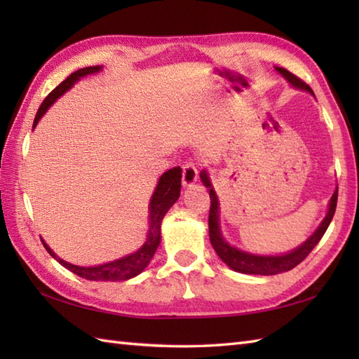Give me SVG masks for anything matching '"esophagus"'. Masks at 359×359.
I'll return each mask as SVG.
<instances>
[{
    "instance_id": "esophagus-1",
    "label": "esophagus",
    "mask_w": 359,
    "mask_h": 359,
    "mask_svg": "<svg viewBox=\"0 0 359 359\" xmlns=\"http://www.w3.org/2000/svg\"><path fill=\"white\" fill-rule=\"evenodd\" d=\"M197 179H199V174H197V168L194 163L187 162L182 166V184H184V187H191L196 184Z\"/></svg>"
}]
</instances>
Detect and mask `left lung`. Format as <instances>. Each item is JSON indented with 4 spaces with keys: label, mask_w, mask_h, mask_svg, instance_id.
Segmentation results:
<instances>
[{
    "label": "left lung",
    "mask_w": 359,
    "mask_h": 359,
    "mask_svg": "<svg viewBox=\"0 0 359 359\" xmlns=\"http://www.w3.org/2000/svg\"><path fill=\"white\" fill-rule=\"evenodd\" d=\"M276 71L282 75V77H285V80L290 83V85L313 94V90H311V88L307 85V83L302 81L301 79H297L294 74L288 72L287 69H284V67H276ZM201 179L203 182V185L210 188L211 207H210V216H208V226H210L211 245L216 250L217 256L222 259V261L230 266L231 270L239 271V273L271 276V274H279V273L294 269V266L299 265L304 259L310 255V251L318 245V242L321 241L324 233L327 231V228H329L332 222V219L334 216V210H337L338 189L332 196L330 203H329V211H327V216L324 217L321 225L318 226V230L311 234L301 247H297L296 250L290 251V253L280 255V256L251 255V253H245V251L242 250H238L236 247H231L230 243L222 238V233H220V226H219V201H217L216 191L212 189L207 171L201 172Z\"/></svg>",
    "instance_id": "left-lung-1"
}]
</instances>
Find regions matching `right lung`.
Listing matches in <instances>:
<instances>
[{
    "mask_svg": "<svg viewBox=\"0 0 359 359\" xmlns=\"http://www.w3.org/2000/svg\"><path fill=\"white\" fill-rule=\"evenodd\" d=\"M102 71V66H89V67H83V69H79L72 72L69 77H67L65 81L60 83V85L52 90V93L44 98V102L41 103L40 109H38L35 120H34V128L36 126L38 121L44 116L46 111H48L52 103L57 100L58 97H62L66 90H69L75 81H79L81 77H86L89 74H94ZM180 188H182V168L175 166L168 170L162 177L158 179V184L156 187V191L151 197L149 202V231L147 236V242L143 243L142 248H139L135 253L128 255L125 257H120L117 261H112L103 265H97V266H79V265H72L69 262L60 259L53 251L46 245V242L43 241L44 248L49 251V255L57 259V261L62 264L65 269L71 270L72 273L77 274V276L88 279V280H126L131 279L137 274H140L149 261L154 256L156 250L160 243V224L165 217L175 201L179 199L180 196Z\"/></svg>",
    "mask_w": 359,
    "mask_h": 359,
    "instance_id": "obj_1",
    "label": "right lung"
}]
</instances>
